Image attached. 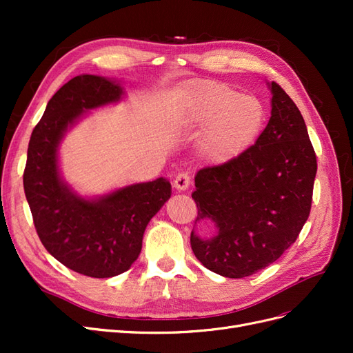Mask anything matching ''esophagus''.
I'll return each mask as SVG.
<instances>
[{"label":"esophagus","instance_id":"34e87169","mask_svg":"<svg viewBox=\"0 0 353 353\" xmlns=\"http://www.w3.org/2000/svg\"><path fill=\"white\" fill-rule=\"evenodd\" d=\"M190 175L188 174H185V172H181V174H178L176 176H175V179H174V187L176 188V190H179V191H184V190H187L188 187H190Z\"/></svg>","mask_w":353,"mask_h":353}]
</instances>
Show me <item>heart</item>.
I'll return each mask as SVG.
<instances>
[{
  "instance_id": "heart-1",
  "label": "heart",
  "mask_w": 353,
  "mask_h": 353,
  "mask_svg": "<svg viewBox=\"0 0 353 353\" xmlns=\"http://www.w3.org/2000/svg\"><path fill=\"white\" fill-rule=\"evenodd\" d=\"M184 119L191 126H207L200 152L209 162L221 165L252 145L262 130L265 112L258 99L225 83L201 81L187 90Z\"/></svg>"
}]
</instances>
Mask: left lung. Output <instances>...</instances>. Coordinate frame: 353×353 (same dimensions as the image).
Listing matches in <instances>:
<instances>
[{"label": "left lung", "instance_id": "1", "mask_svg": "<svg viewBox=\"0 0 353 353\" xmlns=\"http://www.w3.org/2000/svg\"><path fill=\"white\" fill-rule=\"evenodd\" d=\"M270 122L253 145L227 163L196 175L197 218L215 222L218 234L191 232L196 258L208 270L243 279L275 262L299 237L312 205L316 156L302 113L271 82Z\"/></svg>", "mask_w": 353, "mask_h": 353}]
</instances>
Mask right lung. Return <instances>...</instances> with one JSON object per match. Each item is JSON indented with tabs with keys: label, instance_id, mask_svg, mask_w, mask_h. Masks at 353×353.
<instances>
[{
	"label": "right lung",
	"instance_id": "right-lung-1",
	"mask_svg": "<svg viewBox=\"0 0 353 353\" xmlns=\"http://www.w3.org/2000/svg\"><path fill=\"white\" fill-rule=\"evenodd\" d=\"M121 95L119 85L95 74H81L63 85L32 131L23 172L41 243L60 263L92 279L130 270L141 252L147 223L170 197V184L163 178L99 200H85L61 183L57 147L68 126L85 110L117 101Z\"/></svg>",
	"mask_w": 353,
	"mask_h": 353
}]
</instances>
